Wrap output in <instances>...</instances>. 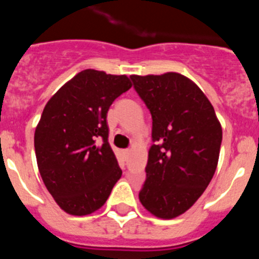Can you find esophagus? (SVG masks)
Wrapping results in <instances>:
<instances>
[{
    "mask_svg": "<svg viewBox=\"0 0 259 259\" xmlns=\"http://www.w3.org/2000/svg\"><path fill=\"white\" fill-rule=\"evenodd\" d=\"M130 152H131L130 149H124V150H123V155H124V157H127V155L130 154Z\"/></svg>",
    "mask_w": 259,
    "mask_h": 259,
    "instance_id": "34e87169",
    "label": "esophagus"
}]
</instances>
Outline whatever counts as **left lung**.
<instances>
[{
    "mask_svg": "<svg viewBox=\"0 0 259 259\" xmlns=\"http://www.w3.org/2000/svg\"><path fill=\"white\" fill-rule=\"evenodd\" d=\"M131 80L153 119V145L139 198L158 218H176L211 182L221 150V123L206 96L188 77L167 72L132 75Z\"/></svg>",
    "mask_w": 259,
    "mask_h": 259,
    "instance_id": "1",
    "label": "left lung"
}]
</instances>
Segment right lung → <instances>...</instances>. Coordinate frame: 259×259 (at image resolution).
Wrapping results in <instances>:
<instances>
[{"label": "right lung", "mask_w": 259, "mask_h": 259, "mask_svg": "<svg viewBox=\"0 0 259 259\" xmlns=\"http://www.w3.org/2000/svg\"><path fill=\"white\" fill-rule=\"evenodd\" d=\"M132 84L125 75L84 70L53 96L35 131L45 187L59 207L88 215L106 202L122 170L109 144L110 106Z\"/></svg>", "instance_id": "1"}]
</instances>
